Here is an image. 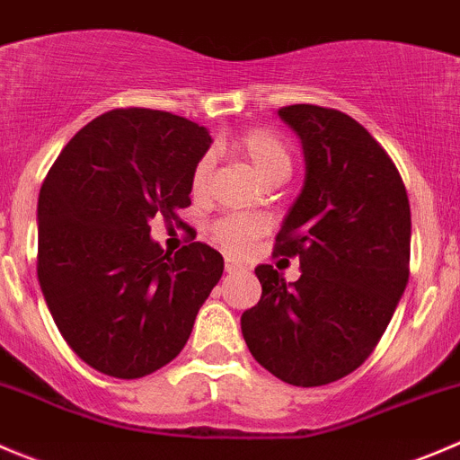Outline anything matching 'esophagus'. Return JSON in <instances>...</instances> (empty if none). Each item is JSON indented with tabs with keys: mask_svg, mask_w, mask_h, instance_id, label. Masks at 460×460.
I'll list each match as a JSON object with an SVG mask.
<instances>
[{
	"mask_svg": "<svg viewBox=\"0 0 460 460\" xmlns=\"http://www.w3.org/2000/svg\"><path fill=\"white\" fill-rule=\"evenodd\" d=\"M241 270H243V268H241L234 259H226V272H228V275H236V272Z\"/></svg>",
	"mask_w": 460,
	"mask_h": 460,
	"instance_id": "obj_1",
	"label": "esophagus"
}]
</instances>
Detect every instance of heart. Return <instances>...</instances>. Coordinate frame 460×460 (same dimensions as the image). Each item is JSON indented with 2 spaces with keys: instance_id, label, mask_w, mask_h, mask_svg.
I'll return each mask as SVG.
<instances>
[{
  "instance_id": "b5f03b06",
  "label": "heart",
  "mask_w": 460,
  "mask_h": 460,
  "mask_svg": "<svg viewBox=\"0 0 460 460\" xmlns=\"http://www.w3.org/2000/svg\"><path fill=\"white\" fill-rule=\"evenodd\" d=\"M232 149L239 156L252 165V170L261 176L266 183L277 185L286 181L293 172V152L288 143L266 127H254V129L241 131L232 138ZM212 174V156L206 154L194 165L190 176V190L194 197H201L208 188V181ZM268 228L266 219L257 215H228L221 217L212 224V236L219 245H224L228 252H241L248 248L259 234Z\"/></svg>"
}]
</instances>
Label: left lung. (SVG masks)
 <instances>
[{
    "label": "left lung",
    "instance_id": "8db88e82",
    "mask_svg": "<svg viewBox=\"0 0 460 460\" xmlns=\"http://www.w3.org/2000/svg\"><path fill=\"white\" fill-rule=\"evenodd\" d=\"M302 138L306 181L277 257H297L286 281L261 263L257 306L241 315L254 360L284 383L322 386L374 353L407 288L411 210L398 167L358 120L317 104L281 107Z\"/></svg>",
    "mask_w": 460,
    "mask_h": 460
}]
</instances>
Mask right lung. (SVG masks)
Here are the masks:
<instances>
[{
  "mask_svg": "<svg viewBox=\"0 0 460 460\" xmlns=\"http://www.w3.org/2000/svg\"><path fill=\"white\" fill-rule=\"evenodd\" d=\"M212 138L156 109H113L66 143L38 201V279L62 338L100 374L134 380L174 360L224 257L163 252L152 219L185 226L190 176Z\"/></svg>",
  "mask_w": 460,
  "mask_h": 460,
  "instance_id": "right-lung-1",
  "label": "right lung"
}]
</instances>
